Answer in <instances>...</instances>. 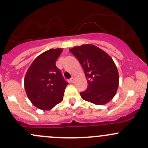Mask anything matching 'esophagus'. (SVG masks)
<instances>
[{"label": "esophagus", "instance_id": "esophagus-1", "mask_svg": "<svg viewBox=\"0 0 148 148\" xmlns=\"http://www.w3.org/2000/svg\"><path fill=\"white\" fill-rule=\"evenodd\" d=\"M70 81H71L72 83L75 82V81H76V77H71V79H70Z\"/></svg>", "mask_w": 148, "mask_h": 148}]
</instances>
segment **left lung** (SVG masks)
Returning a JSON list of instances; mask_svg holds the SVG:
<instances>
[{
    "label": "left lung",
    "instance_id": "left-lung-1",
    "mask_svg": "<svg viewBox=\"0 0 148 148\" xmlns=\"http://www.w3.org/2000/svg\"><path fill=\"white\" fill-rule=\"evenodd\" d=\"M69 51L81 64L87 80V89L80 93L84 100L102 105L112 99L119 86V73L111 56L92 44L75 46Z\"/></svg>",
    "mask_w": 148,
    "mask_h": 148
}]
</instances>
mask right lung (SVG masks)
I'll return each mask as SVG.
<instances>
[{"instance_id":"add662e5","label":"right lung","mask_w":148,"mask_h":148,"mask_svg":"<svg viewBox=\"0 0 148 148\" xmlns=\"http://www.w3.org/2000/svg\"><path fill=\"white\" fill-rule=\"evenodd\" d=\"M63 49H51L37 56L26 71L24 87L28 99L37 108L50 110L63 100L68 83L56 62Z\"/></svg>"}]
</instances>
